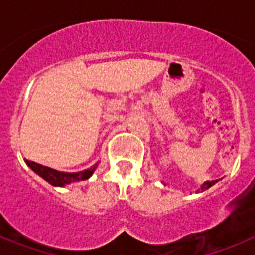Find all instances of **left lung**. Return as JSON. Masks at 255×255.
Segmentation results:
<instances>
[{"label":"left lung","mask_w":255,"mask_h":255,"mask_svg":"<svg viewBox=\"0 0 255 255\" xmlns=\"http://www.w3.org/2000/svg\"><path fill=\"white\" fill-rule=\"evenodd\" d=\"M216 182H217V180H212V181H207V182H204L203 185H202V188H200V190H202V191L207 190V189L211 188V186L213 185V184H216ZM198 191H199V190H198Z\"/></svg>","instance_id":"left-lung-1"}]
</instances>
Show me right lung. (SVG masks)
Here are the masks:
<instances>
[{"label":"right lung","instance_id":"add662e5","mask_svg":"<svg viewBox=\"0 0 255 255\" xmlns=\"http://www.w3.org/2000/svg\"><path fill=\"white\" fill-rule=\"evenodd\" d=\"M26 164L31 170L38 173L40 177H43L46 181H48L51 185L53 186H64L70 184V182L75 181H82V180H87L92 176V173L96 170L97 164L92 166L88 170L80 171V172H74V173H67V172H61V171H56L53 168L46 167L39 163H35L33 161H26Z\"/></svg>","mask_w":255,"mask_h":255}]
</instances>
